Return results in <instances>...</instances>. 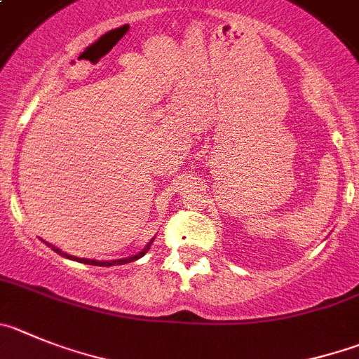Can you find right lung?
Instances as JSON below:
<instances>
[{
  "label": "right lung",
  "mask_w": 359,
  "mask_h": 359,
  "mask_svg": "<svg viewBox=\"0 0 359 359\" xmlns=\"http://www.w3.org/2000/svg\"><path fill=\"white\" fill-rule=\"evenodd\" d=\"M49 245V244H48ZM151 245V244H149ZM149 245H147L146 249H144L142 252H139V255L131 256V258H123V259H115V262H96V259H85V258H76V256H71V255H65L64 251H60V249H57L55 245H49V248L53 249L55 252H58V255L65 256V258H71V259H76V262L80 263H87V265H100V267H111V265H123V263H130V262H135V259H139L140 256H144L147 252V249H149Z\"/></svg>",
  "instance_id": "add662e5"
}]
</instances>
